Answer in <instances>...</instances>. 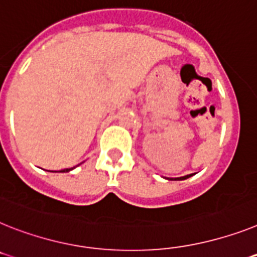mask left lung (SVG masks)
Instances as JSON below:
<instances>
[{"mask_svg":"<svg viewBox=\"0 0 257 257\" xmlns=\"http://www.w3.org/2000/svg\"><path fill=\"white\" fill-rule=\"evenodd\" d=\"M189 176H192V174L191 175H185V176H182V178H175V179H170V180H184V179H188Z\"/></svg>","mask_w":257,"mask_h":257,"instance_id":"8db88e82","label":"left lung"}]
</instances>
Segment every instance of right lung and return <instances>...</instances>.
Segmentation results:
<instances>
[{"label":"right lung","mask_w":257,"mask_h":257,"mask_svg":"<svg viewBox=\"0 0 257 257\" xmlns=\"http://www.w3.org/2000/svg\"><path fill=\"white\" fill-rule=\"evenodd\" d=\"M73 169H74V167H72V169H66V170H61V171H60V172H68V171H70V170H73Z\"/></svg>","instance_id":"add662e5"}]
</instances>
